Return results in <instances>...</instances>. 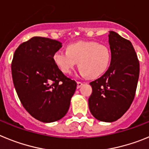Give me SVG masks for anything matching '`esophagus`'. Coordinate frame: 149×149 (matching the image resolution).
<instances>
[{
	"instance_id": "esophagus-1",
	"label": "esophagus",
	"mask_w": 149,
	"mask_h": 149,
	"mask_svg": "<svg viewBox=\"0 0 149 149\" xmlns=\"http://www.w3.org/2000/svg\"><path fill=\"white\" fill-rule=\"evenodd\" d=\"M83 85V83L81 82V81H77V88L79 89Z\"/></svg>"
}]
</instances>
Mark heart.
Listing matches in <instances>:
<instances>
[{
    "mask_svg": "<svg viewBox=\"0 0 149 149\" xmlns=\"http://www.w3.org/2000/svg\"><path fill=\"white\" fill-rule=\"evenodd\" d=\"M56 65L64 74H70L78 63L80 73L97 77L108 68L111 60L109 46L96 41H80L67 47V51H56L53 55Z\"/></svg>",
    "mask_w": 149,
    "mask_h": 149,
    "instance_id": "b5f03b06",
    "label": "heart"
}]
</instances>
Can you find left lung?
Here are the masks:
<instances>
[{"mask_svg": "<svg viewBox=\"0 0 149 149\" xmlns=\"http://www.w3.org/2000/svg\"><path fill=\"white\" fill-rule=\"evenodd\" d=\"M111 61L108 69L92 81L89 98L91 113L98 120L112 122L122 116L134 101L139 63L132 44L113 31L109 34Z\"/></svg>", "mask_w": 149, "mask_h": 149, "instance_id": "8db88e82", "label": "left lung"}]
</instances>
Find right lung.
Returning a JSON list of instances; mask_svg holds the SVG:
<instances>
[{
  "instance_id": "1",
  "label": "right lung",
  "mask_w": 149,
  "mask_h": 149,
  "mask_svg": "<svg viewBox=\"0 0 149 149\" xmlns=\"http://www.w3.org/2000/svg\"><path fill=\"white\" fill-rule=\"evenodd\" d=\"M61 47L59 41L35 36L22 43L13 55L17 95L29 113L42 122H56L67 113L77 87L54 62V54Z\"/></svg>"
}]
</instances>
